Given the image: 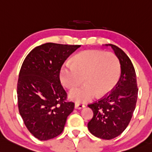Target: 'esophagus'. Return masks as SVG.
I'll return each mask as SVG.
<instances>
[{
    "label": "esophagus",
    "mask_w": 152,
    "mask_h": 152,
    "mask_svg": "<svg viewBox=\"0 0 152 152\" xmlns=\"http://www.w3.org/2000/svg\"><path fill=\"white\" fill-rule=\"evenodd\" d=\"M84 107H85V105L84 104H81V103H75V108H77V109H81V108H84Z\"/></svg>",
    "instance_id": "34e87169"
}]
</instances>
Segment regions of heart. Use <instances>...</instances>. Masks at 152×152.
<instances>
[{"mask_svg":"<svg viewBox=\"0 0 152 152\" xmlns=\"http://www.w3.org/2000/svg\"><path fill=\"white\" fill-rule=\"evenodd\" d=\"M121 75L119 59L112 52L99 50L84 51L65 63L60 71L62 84L68 89L77 87L83 81L85 84L73 89L69 94L71 99L86 103L96 95H108L117 84Z\"/></svg>","mask_w":152,"mask_h":152,"instance_id":"1","label":"heart"}]
</instances>
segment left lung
Returning a JSON list of instances; mask_svg holds the SVG:
<instances>
[{"label":"left lung","instance_id":"obj_1","mask_svg":"<svg viewBox=\"0 0 152 152\" xmlns=\"http://www.w3.org/2000/svg\"><path fill=\"white\" fill-rule=\"evenodd\" d=\"M105 46L112 48L120 62V79L109 95L88 105L93 111V117L87 126L95 136L110 140L120 135L130 123L136 105L138 89L135 68L128 56L116 46Z\"/></svg>","mask_w":152,"mask_h":152}]
</instances>
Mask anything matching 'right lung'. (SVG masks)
I'll return each mask as SVG.
<instances>
[{
	"instance_id": "1",
	"label": "right lung",
	"mask_w": 152,
	"mask_h": 152,
	"mask_svg": "<svg viewBox=\"0 0 152 152\" xmlns=\"http://www.w3.org/2000/svg\"><path fill=\"white\" fill-rule=\"evenodd\" d=\"M80 47L47 43L34 48L22 63L17 83L19 111L28 130L38 140L60 135L73 111L74 103L65 101L60 71Z\"/></svg>"
}]
</instances>
